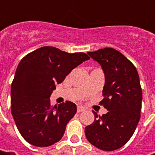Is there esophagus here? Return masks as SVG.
<instances>
[{"mask_svg": "<svg viewBox=\"0 0 155 155\" xmlns=\"http://www.w3.org/2000/svg\"><path fill=\"white\" fill-rule=\"evenodd\" d=\"M84 108L83 106H80V105L78 106V113H80V112L84 111Z\"/></svg>", "mask_w": 155, "mask_h": 155, "instance_id": "obj_1", "label": "esophagus"}]
</instances>
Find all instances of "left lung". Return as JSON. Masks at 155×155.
Wrapping results in <instances>:
<instances>
[{
  "mask_svg": "<svg viewBox=\"0 0 155 155\" xmlns=\"http://www.w3.org/2000/svg\"><path fill=\"white\" fill-rule=\"evenodd\" d=\"M100 64L104 72V99L100 102L108 112L98 116L85 127L87 140L104 151L124 146L134 134L140 121L142 91L134 65L120 51L106 47L87 52Z\"/></svg>",
  "mask_w": 155,
  "mask_h": 155,
  "instance_id": "obj_1",
  "label": "left lung"
}]
</instances>
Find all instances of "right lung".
Returning a JSON list of instances; mask_svg holds the SVG:
<instances>
[{
	"label": "right lung",
	"instance_id": "right-lung-1",
	"mask_svg": "<svg viewBox=\"0 0 155 155\" xmlns=\"http://www.w3.org/2000/svg\"><path fill=\"white\" fill-rule=\"evenodd\" d=\"M88 59L86 53H68L53 46L40 47L21 59L11 84V112L28 143L49 147L61 140L77 106L66 101L52 107L50 97L56 84Z\"/></svg>",
	"mask_w": 155,
	"mask_h": 155
}]
</instances>
